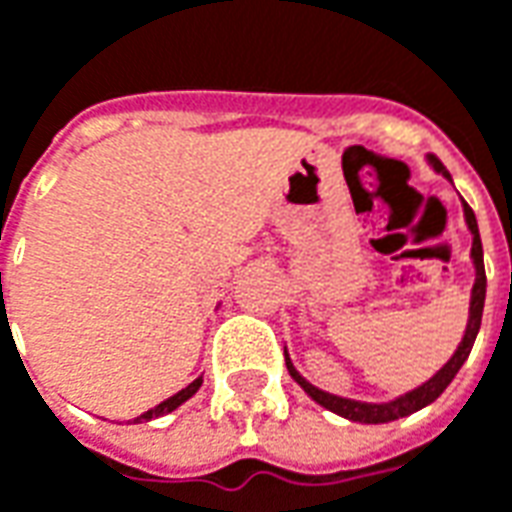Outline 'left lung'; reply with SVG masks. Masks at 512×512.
Masks as SVG:
<instances>
[{
    "instance_id": "left-lung-1",
    "label": "left lung",
    "mask_w": 512,
    "mask_h": 512,
    "mask_svg": "<svg viewBox=\"0 0 512 512\" xmlns=\"http://www.w3.org/2000/svg\"><path fill=\"white\" fill-rule=\"evenodd\" d=\"M430 164L436 172L447 175L441 161L436 156H430ZM463 216H466V224L472 230V260H474V288H472V304H469V323H466V332H463V340L458 345V351L450 356V362L441 367L436 376L425 381L417 389H411L406 395L395 397L389 403H362V400H348V397H337L323 392L318 386H312L307 378L299 376V370L293 367L288 356H285V365H288V373L301 384V389L315 400L321 403L323 408H329L334 414H340L345 419H354V422H367V425H381V422H392V419L408 417L419 408H425L428 403H433L436 397L450 386V381L455 378V373L461 370L463 362L469 359V351H472L474 337L480 332V321H483V304H485V266H483V244H480V230H477V219H474V211L463 202Z\"/></svg>"
}]
</instances>
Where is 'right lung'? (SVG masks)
Instances as JSON below:
<instances>
[{
    "label": "right lung",
    "mask_w": 512,
    "mask_h": 512,
    "mask_svg": "<svg viewBox=\"0 0 512 512\" xmlns=\"http://www.w3.org/2000/svg\"><path fill=\"white\" fill-rule=\"evenodd\" d=\"M200 386H202V378H197V381H191V384L186 386V389H180L178 395L167 397L164 403H158L156 408H150V411H145V414H142V417H136L134 422H147V419L164 417V414H169V411H175V408H178L180 403H186V400H189V397L194 395V392H197Z\"/></svg>",
    "instance_id": "right-lung-1"
}]
</instances>
